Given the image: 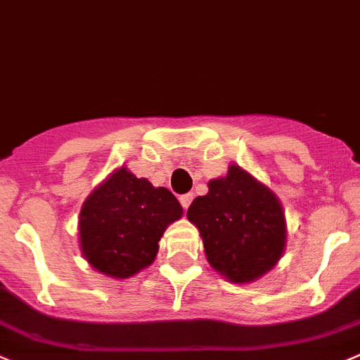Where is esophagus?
<instances>
[{
  "label": "esophagus",
  "mask_w": 360,
  "mask_h": 360,
  "mask_svg": "<svg viewBox=\"0 0 360 360\" xmlns=\"http://www.w3.org/2000/svg\"><path fill=\"white\" fill-rule=\"evenodd\" d=\"M191 200H193V193H186V195H183V197L179 198V202H181V205H183L184 211H188V207H190Z\"/></svg>",
  "instance_id": "obj_1"
}]
</instances>
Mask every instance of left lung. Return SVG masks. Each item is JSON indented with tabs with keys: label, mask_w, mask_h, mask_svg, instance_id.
<instances>
[{
	"label": "left lung",
	"mask_w": 360,
	"mask_h": 360,
	"mask_svg": "<svg viewBox=\"0 0 360 360\" xmlns=\"http://www.w3.org/2000/svg\"><path fill=\"white\" fill-rule=\"evenodd\" d=\"M207 195L188 207L209 265L232 283H251L283 257L287 219L273 190L232 163L223 177L207 183Z\"/></svg>",
	"instance_id": "1"
}]
</instances>
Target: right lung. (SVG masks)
<instances>
[{"label": "right lung", "mask_w": 360, "mask_h": 360, "mask_svg": "<svg viewBox=\"0 0 360 360\" xmlns=\"http://www.w3.org/2000/svg\"><path fill=\"white\" fill-rule=\"evenodd\" d=\"M181 216L183 207L167 188L120 167L80 207L82 257L98 273L127 280L155 262L163 232Z\"/></svg>", "instance_id": "obj_1"}]
</instances>
